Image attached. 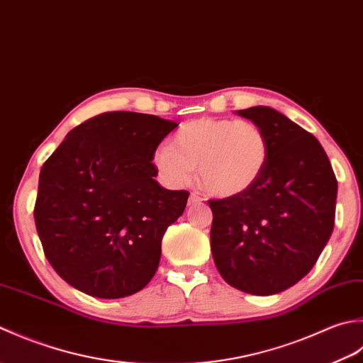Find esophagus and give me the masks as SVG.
<instances>
[{
	"instance_id": "esophagus-1",
	"label": "esophagus",
	"mask_w": 363,
	"mask_h": 363,
	"mask_svg": "<svg viewBox=\"0 0 363 363\" xmlns=\"http://www.w3.org/2000/svg\"><path fill=\"white\" fill-rule=\"evenodd\" d=\"M203 201V199L199 196V194H196V192H191V196H189V201H188V205H197V203H201Z\"/></svg>"
}]
</instances>
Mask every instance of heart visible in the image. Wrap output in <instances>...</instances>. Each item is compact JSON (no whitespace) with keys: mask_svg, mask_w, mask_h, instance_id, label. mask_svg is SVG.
Listing matches in <instances>:
<instances>
[{"mask_svg":"<svg viewBox=\"0 0 363 363\" xmlns=\"http://www.w3.org/2000/svg\"><path fill=\"white\" fill-rule=\"evenodd\" d=\"M268 160L269 140L257 123L211 117L182 125L169 145L153 155V164L166 183L183 186L197 167L199 183L216 197H235L252 188Z\"/></svg>","mask_w":363,"mask_h":363,"instance_id":"1","label":"heart"}]
</instances>
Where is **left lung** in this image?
Instances as JSON below:
<instances>
[{
	"instance_id": "left-lung-1",
	"label": "left lung",
	"mask_w": 363,
	"mask_h": 363,
	"mask_svg": "<svg viewBox=\"0 0 363 363\" xmlns=\"http://www.w3.org/2000/svg\"><path fill=\"white\" fill-rule=\"evenodd\" d=\"M269 140V160L252 188L208 201L213 260L228 285L269 296L298 284L313 268L335 223L337 179L312 133L279 111H238Z\"/></svg>"
}]
</instances>
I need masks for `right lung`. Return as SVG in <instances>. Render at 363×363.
Segmentation results:
<instances>
[{
    "label": "right lung",
    "mask_w": 363,
    "mask_h": 363,
    "mask_svg": "<svg viewBox=\"0 0 363 363\" xmlns=\"http://www.w3.org/2000/svg\"><path fill=\"white\" fill-rule=\"evenodd\" d=\"M179 123L113 111L73 128L43 162L34 220L65 282L94 298L135 294L158 269L161 240L188 191L155 180L157 147Z\"/></svg>",
    "instance_id": "add662e5"
}]
</instances>
